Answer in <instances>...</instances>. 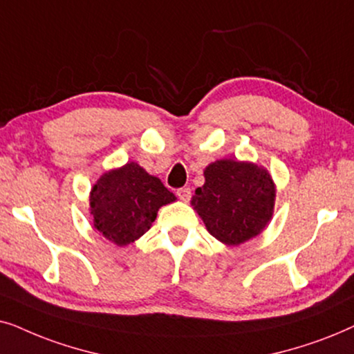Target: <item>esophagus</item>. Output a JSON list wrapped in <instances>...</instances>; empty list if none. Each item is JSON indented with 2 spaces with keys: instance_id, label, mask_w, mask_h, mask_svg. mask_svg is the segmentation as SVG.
<instances>
[{
  "instance_id": "1",
  "label": "esophagus",
  "mask_w": 354,
  "mask_h": 354,
  "mask_svg": "<svg viewBox=\"0 0 354 354\" xmlns=\"http://www.w3.org/2000/svg\"><path fill=\"white\" fill-rule=\"evenodd\" d=\"M176 196L180 197L183 202H187L191 199V189L189 187H181V189L176 191Z\"/></svg>"
}]
</instances>
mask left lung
<instances>
[{
    "label": "left lung",
    "mask_w": 354,
    "mask_h": 354,
    "mask_svg": "<svg viewBox=\"0 0 354 354\" xmlns=\"http://www.w3.org/2000/svg\"><path fill=\"white\" fill-rule=\"evenodd\" d=\"M205 183L191 204L207 232L226 246H239L262 233L273 215L275 183L266 168L223 158L204 169Z\"/></svg>",
    "instance_id": "8db88e82"
}]
</instances>
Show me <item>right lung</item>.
Here are the masks:
<instances>
[{"mask_svg": "<svg viewBox=\"0 0 354 354\" xmlns=\"http://www.w3.org/2000/svg\"><path fill=\"white\" fill-rule=\"evenodd\" d=\"M176 201L158 178L136 162L110 169L91 191L93 226L116 246H128L147 233L160 207Z\"/></svg>", "mask_w": 354, "mask_h": 354, "instance_id": "1", "label": "right lung"}]
</instances>
